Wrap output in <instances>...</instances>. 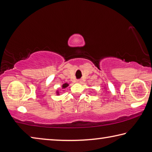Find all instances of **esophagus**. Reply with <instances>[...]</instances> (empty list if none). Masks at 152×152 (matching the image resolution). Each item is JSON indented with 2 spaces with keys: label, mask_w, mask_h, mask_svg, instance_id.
Returning a JSON list of instances; mask_svg holds the SVG:
<instances>
[{
  "label": "esophagus",
  "mask_w": 152,
  "mask_h": 152,
  "mask_svg": "<svg viewBox=\"0 0 152 152\" xmlns=\"http://www.w3.org/2000/svg\"><path fill=\"white\" fill-rule=\"evenodd\" d=\"M80 80H77V82H80Z\"/></svg>",
  "instance_id": "obj_1"
}]
</instances>
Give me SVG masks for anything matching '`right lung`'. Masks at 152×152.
I'll list each match as a JSON object with an SVG mask.
<instances>
[{
	"label": "right lung",
	"instance_id": "right-lung-1",
	"mask_svg": "<svg viewBox=\"0 0 152 152\" xmlns=\"http://www.w3.org/2000/svg\"><path fill=\"white\" fill-rule=\"evenodd\" d=\"M68 86V84H67V83H65V84H63L62 88H66V87Z\"/></svg>",
	"mask_w": 152,
	"mask_h": 152
}]
</instances>
